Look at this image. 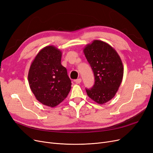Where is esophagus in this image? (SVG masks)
I'll return each mask as SVG.
<instances>
[{
	"label": "esophagus",
	"instance_id": "obj_1",
	"mask_svg": "<svg viewBox=\"0 0 153 153\" xmlns=\"http://www.w3.org/2000/svg\"><path fill=\"white\" fill-rule=\"evenodd\" d=\"M81 82H82V79H81V78H78V79H76V80H75V83H76V84H80Z\"/></svg>",
	"mask_w": 153,
	"mask_h": 153
}]
</instances>
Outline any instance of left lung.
Returning a JSON list of instances; mask_svg holds the SVG:
<instances>
[{"instance_id": "left-lung-1", "label": "left lung", "mask_w": 153, "mask_h": 153, "mask_svg": "<svg viewBox=\"0 0 153 153\" xmlns=\"http://www.w3.org/2000/svg\"><path fill=\"white\" fill-rule=\"evenodd\" d=\"M84 53L95 77L91 89H86L88 96L103 105L112 100L121 85L124 68L121 57L112 47L104 41L94 40L87 45Z\"/></svg>"}]
</instances>
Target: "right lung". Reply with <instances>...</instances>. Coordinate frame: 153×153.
Wrapping results in <instances>:
<instances>
[{
	"instance_id": "right-lung-1",
	"label": "right lung",
	"mask_w": 153,
	"mask_h": 153,
	"mask_svg": "<svg viewBox=\"0 0 153 153\" xmlns=\"http://www.w3.org/2000/svg\"><path fill=\"white\" fill-rule=\"evenodd\" d=\"M62 52L53 45L36 55L28 73L30 89L37 100L55 107L65 99L71 88L67 69L61 64Z\"/></svg>"
}]
</instances>
